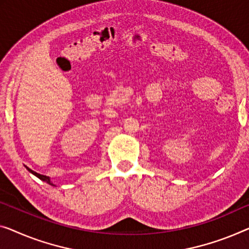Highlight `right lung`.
Here are the masks:
<instances>
[{
	"instance_id": "1",
	"label": "right lung",
	"mask_w": 249,
	"mask_h": 249,
	"mask_svg": "<svg viewBox=\"0 0 249 249\" xmlns=\"http://www.w3.org/2000/svg\"><path fill=\"white\" fill-rule=\"evenodd\" d=\"M24 166H25V165H24ZM25 168H27V170H28V171H29L30 173H32L33 176H36V178H39L40 180H42V181H44V182H47V183H49L50 185H53V187H55V184L53 182V181H51L50 177H47V176H43V174L36 173V171H33V170H31L30 168H28V166H25Z\"/></svg>"
}]
</instances>
